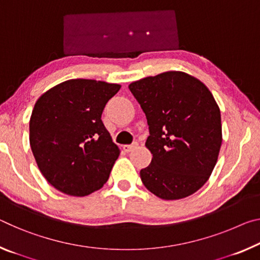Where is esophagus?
<instances>
[{
	"instance_id": "obj_1",
	"label": "esophagus",
	"mask_w": 260,
	"mask_h": 260,
	"mask_svg": "<svg viewBox=\"0 0 260 260\" xmlns=\"http://www.w3.org/2000/svg\"><path fill=\"white\" fill-rule=\"evenodd\" d=\"M137 147H138V143L134 142V143H132V145L123 146V150H125L126 152H129V151H132L133 149H135V148H137Z\"/></svg>"
}]
</instances>
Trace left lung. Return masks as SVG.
<instances>
[{
	"instance_id": "1",
	"label": "left lung",
	"mask_w": 260,
	"mask_h": 260,
	"mask_svg": "<svg viewBox=\"0 0 260 260\" xmlns=\"http://www.w3.org/2000/svg\"><path fill=\"white\" fill-rule=\"evenodd\" d=\"M128 88L149 126L146 147L152 158L140 171L143 185L164 200L196 193L211 177L222 143L220 108L212 92L178 71L141 78Z\"/></svg>"
}]
</instances>
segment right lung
Wrapping results in <instances>:
<instances>
[{
    "instance_id": "add662e5",
    "label": "right lung",
    "mask_w": 260,
    "mask_h": 260,
    "mask_svg": "<svg viewBox=\"0 0 260 260\" xmlns=\"http://www.w3.org/2000/svg\"><path fill=\"white\" fill-rule=\"evenodd\" d=\"M121 85L74 78L36 102L30 146L39 170L64 194L84 197L103 187L120 155L102 121L106 103Z\"/></svg>"
}]
</instances>
